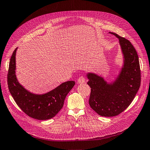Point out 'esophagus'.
<instances>
[{
    "instance_id": "34e87169",
    "label": "esophagus",
    "mask_w": 150,
    "mask_h": 150,
    "mask_svg": "<svg viewBox=\"0 0 150 150\" xmlns=\"http://www.w3.org/2000/svg\"><path fill=\"white\" fill-rule=\"evenodd\" d=\"M86 81V79L85 77L83 76H81L78 79V81H77V82H78L79 83H82L85 82Z\"/></svg>"
}]
</instances>
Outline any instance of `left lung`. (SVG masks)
Returning a JSON list of instances; mask_svg holds the SVG:
<instances>
[{
  "label": "left lung",
  "instance_id": "obj_1",
  "mask_svg": "<svg viewBox=\"0 0 150 150\" xmlns=\"http://www.w3.org/2000/svg\"><path fill=\"white\" fill-rule=\"evenodd\" d=\"M115 35L119 40L124 57V67L112 83H107L102 77L88 73L87 84L91 92L88 103L92 109L105 117L117 116L130 105L135 98L141 83V71L136 50L130 42Z\"/></svg>",
  "mask_w": 150,
  "mask_h": 150
}]
</instances>
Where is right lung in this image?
<instances>
[{
    "label": "right lung",
    "instance_id": "1",
    "mask_svg": "<svg viewBox=\"0 0 150 150\" xmlns=\"http://www.w3.org/2000/svg\"><path fill=\"white\" fill-rule=\"evenodd\" d=\"M16 49L11 57L7 82L9 91L15 101L26 115L38 120H47L57 115L64 105L66 97L75 85L73 81L65 82L43 95L30 93L18 82L15 75Z\"/></svg>",
    "mask_w": 150,
    "mask_h": 150
}]
</instances>
